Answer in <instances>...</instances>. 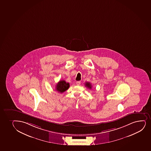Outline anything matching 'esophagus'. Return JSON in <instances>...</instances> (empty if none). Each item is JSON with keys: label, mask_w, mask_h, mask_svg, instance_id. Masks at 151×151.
I'll list each match as a JSON object with an SVG mask.
<instances>
[{"label": "esophagus", "mask_w": 151, "mask_h": 151, "mask_svg": "<svg viewBox=\"0 0 151 151\" xmlns=\"http://www.w3.org/2000/svg\"><path fill=\"white\" fill-rule=\"evenodd\" d=\"M80 83H81V81H77L76 82L77 85H79L80 84Z\"/></svg>", "instance_id": "esophagus-1"}]
</instances>
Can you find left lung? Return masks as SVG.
Wrapping results in <instances>:
<instances>
[{
    "label": "left lung",
    "mask_w": 151,
    "mask_h": 151,
    "mask_svg": "<svg viewBox=\"0 0 151 151\" xmlns=\"http://www.w3.org/2000/svg\"><path fill=\"white\" fill-rule=\"evenodd\" d=\"M85 86L87 87L89 89H91L92 88V85L91 83L90 82H87L85 83Z\"/></svg>",
    "instance_id": "1"
}]
</instances>
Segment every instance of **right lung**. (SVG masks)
I'll use <instances>...</instances> for the list:
<instances>
[{
    "label": "right lung",
    "instance_id": "obj_1",
    "mask_svg": "<svg viewBox=\"0 0 151 151\" xmlns=\"http://www.w3.org/2000/svg\"><path fill=\"white\" fill-rule=\"evenodd\" d=\"M69 87V83H67L65 80H61L57 84L56 90L59 92L63 93L67 90Z\"/></svg>",
    "mask_w": 151,
    "mask_h": 151
}]
</instances>
